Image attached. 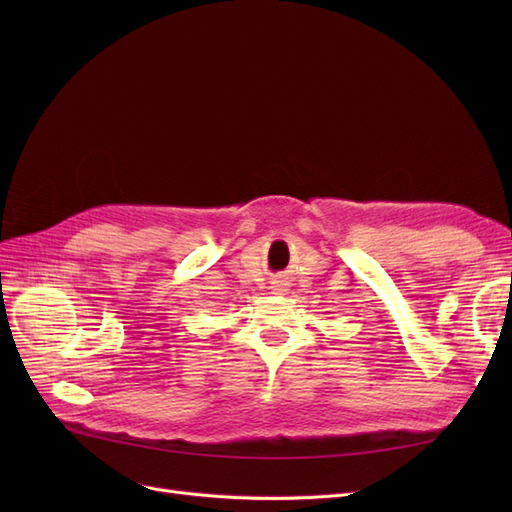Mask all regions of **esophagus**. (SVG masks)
<instances>
[{"label":"esophagus","instance_id":"1","mask_svg":"<svg viewBox=\"0 0 512 512\" xmlns=\"http://www.w3.org/2000/svg\"><path fill=\"white\" fill-rule=\"evenodd\" d=\"M273 292H284L286 290V284H282V282H273Z\"/></svg>","mask_w":512,"mask_h":512}]
</instances>
